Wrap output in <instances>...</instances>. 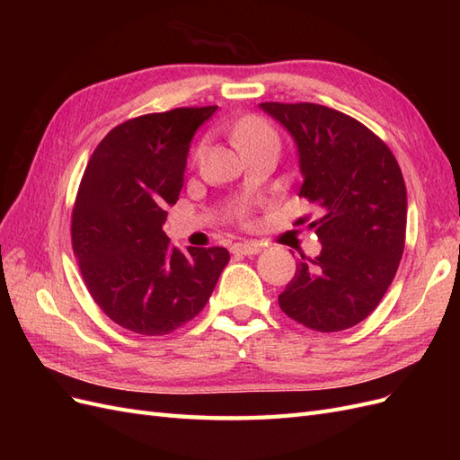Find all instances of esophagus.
Segmentation results:
<instances>
[{"mask_svg": "<svg viewBox=\"0 0 460 460\" xmlns=\"http://www.w3.org/2000/svg\"><path fill=\"white\" fill-rule=\"evenodd\" d=\"M230 252L235 255H255L261 252V247L253 242H245V243H234L230 247Z\"/></svg>", "mask_w": 460, "mask_h": 460, "instance_id": "obj_1", "label": "esophagus"}]
</instances>
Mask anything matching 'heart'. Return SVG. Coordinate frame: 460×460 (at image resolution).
Returning a JSON list of instances; mask_svg holds the SVG:
<instances>
[{"label":"heart","instance_id":"b5f03b06","mask_svg":"<svg viewBox=\"0 0 460 460\" xmlns=\"http://www.w3.org/2000/svg\"><path fill=\"white\" fill-rule=\"evenodd\" d=\"M269 136H274L272 128L259 117H245L238 124H235V128H234V137L243 147L252 146V144L262 140V137H269Z\"/></svg>","mask_w":460,"mask_h":460}]
</instances>
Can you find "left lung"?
<instances>
[{
  "mask_svg": "<svg viewBox=\"0 0 460 460\" xmlns=\"http://www.w3.org/2000/svg\"><path fill=\"white\" fill-rule=\"evenodd\" d=\"M294 136L303 186L320 208L311 220L323 252L301 253L280 309L316 332L365 320L395 278L405 249L407 188L395 155L357 119L318 103H261ZM309 217L297 218L303 226Z\"/></svg>",
  "mask_w": 460,
  "mask_h": 460,
  "instance_id": "1",
  "label": "left lung"
}]
</instances>
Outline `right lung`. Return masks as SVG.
<instances>
[{
	"mask_svg": "<svg viewBox=\"0 0 460 460\" xmlns=\"http://www.w3.org/2000/svg\"><path fill=\"white\" fill-rule=\"evenodd\" d=\"M218 107L130 119L95 147L73 207V252L100 309L142 336L198 316L230 261L225 247L171 245L164 208L178 201L190 142Z\"/></svg>",
	"mask_w": 460,
	"mask_h": 460,
	"instance_id": "obj_1",
	"label": "right lung"
}]
</instances>
